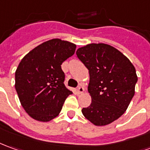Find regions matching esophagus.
Masks as SVG:
<instances>
[{
	"mask_svg": "<svg viewBox=\"0 0 150 150\" xmlns=\"http://www.w3.org/2000/svg\"><path fill=\"white\" fill-rule=\"evenodd\" d=\"M83 91H84V88H83V87L82 85H79L78 87V88H77V93L79 94H80V93H83Z\"/></svg>",
	"mask_w": 150,
	"mask_h": 150,
	"instance_id": "esophagus-1",
	"label": "esophagus"
}]
</instances>
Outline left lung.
<instances>
[{
  "label": "left lung",
  "instance_id": "8db88e82",
  "mask_svg": "<svg viewBox=\"0 0 150 150\" xmlns=\"http://www.w3.org/2000/svg\"><path fill=\"white\" fill-rule=\"evenodd\" d=\"M76 55L90 76L92 102L83 108V115L96 126L111 123L124 114L135 94L136 69L121 52L105 44L87 45Z\"/></svg>",
  "mask_w": 150,
  "mask_h": 150
}]
</instances>
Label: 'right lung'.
<instances>
[{
    "label": "right lung",
    "mask_w": 150,
    "mask_h": 150,
    "mask_svg": "<svg viewBox=\"0 0 150 150\" xmlns=\"http://www.w3.org/2000/svg\"><path fill=\"white\" fill-rule=\"evenodd\" d=\"M76 45L60 39L42 43L21 60L15 72V89L28 115L41 122L59 115L72 92L65 86L61 65L75 53Z\"/></svg>",
    "instance_id": "right-lung-1"
}]
</instances>
